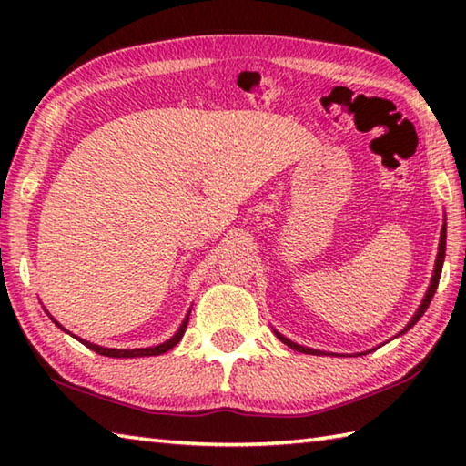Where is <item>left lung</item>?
<instances>
[{
	"instance_id": "obj_1",
	"label": "left lung",
	"mask_w": 466,
	"mask_h": 466,
	"mask_svg": "<svg viewBox=\"0 0 466 466\" xmlns=\"http://www.w3.org/2000/svg\"><path fill=\"white\" fill-rule=\"evenodd\" d=\"M444 248H447V228H442V232H441L439 256H437V264H434V274H432V280H431V286H429V290H427V296H424V300H422V304H420L419 312L412 316V320L407 324V329H404L402 332H407L409 329H412V326L417 324V322H419V319H420V316L424 314V310L429 309V304H431L432 296H434V290H437L439 280H441V272H442V260H444ZM276 336H279V339H280V340H282L286 346H290L292 350H299V352H304V354H322L320 350H314V349H304V346L296 344V342H292V340H289V339H284V336H280L279 332H276Z\"/></svg>"
}]
</instances>
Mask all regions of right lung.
Wrapping results in <instances>:
<instances>
[{"label": "right lung", "mask_w": 466, "mask_h": 466, "mask_svg": "<svg viewBox=\"0 0 466 466\" xmlns=\"http://www.w3.org/2000/svg\"><path fill=\"white\" fill-rule=\"evenodd\" d=\"M56 322V320H54ZM57 324V322H56ZM59 326V324H57ZM186 326H187V316H186V320L182 322V326H180V330H177L170 340H166V342H162V344H157V346H150V349H136V350H117V349H104V346H97V344H92V342H86V340H80L76 336L77 340H80L84 346H87V349L90 350H94V352H97V354H102V356H112V359H137V356H157V354H164V352H167L170 349H174V346L182 340V336H184V332H186ZM59 329H62V326H59Z\"/></svg>", "instance_id": "obj_1"}]
</instances>
